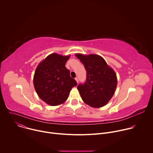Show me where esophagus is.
<instances>
[{"instance_id":"obj_1","label":"esophagus","mask_w":153,"mask_h":153,"mask_svg":"<svg viewBox=\"0 0 153 153\" xmlns=\"http://www.w3.org/2000/svg\"><path fill=\"white\" fill-rule=\"evenodd\" d=\"M75 80H76V82H77V83H78V82H79V78H78V77H76V78H75Z\"/></svg>"}]
</instances>
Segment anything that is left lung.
Returning <instances> with one entry per match:
<instances>
[{
    "instance_id": "left-lung-1",
    "label": "left lung",
    "mask_w": 153,
    "mask_h": 153,
    "mask_svg": "<svg viewBox=\"0 0 153 153\" xmlns=\"http://www.w3.org/2000/svg\"><path fill=\"white\" fill-rule=\"evenodd\" d=\"M76 56L86 71L85 82L77 86L83 101L94 108L103 106L112 98L116 88L114 71L99 55L76 54Z\"/></svg>"
}]
</instances>
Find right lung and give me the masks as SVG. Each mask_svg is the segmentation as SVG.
Returning a JSON list of instances; mask_svg holds the SVG:
<instances>
[{
  "label": "right lung",
  "instance_id": "add662e5",
  "mask_svg": "<svg viewBox=\"0 0 153 153\" xmlns=\"http://www.w3.org/2000/svg\"><path fill=\"white\" fill-rule=\"evenodd\" d=\"M70 56L56 53L48 56L37 66L33 83L39 97L47 104L56 106L63 103L68 97L73 87L77 85L70 71L65 67Z\"/></svg>",
  "mask_w": 153,
  "mask_h": 153
}]
</instances>
